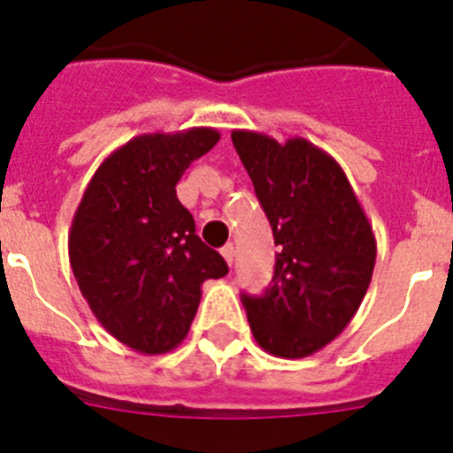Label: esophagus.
I'll return each instance as SVG.
<instances>
[{"mask_svg": "<svg viewBox=\"0 0 453 453\" xmlns=\"http://www.w3.org/2000/svg\"><path fill=\"white\" fill-rule=\"evenodd\" d=\"M222 256H224V261L229 263V265H234V258H235V247L231 245V242H229V245H224V247H222Z\"/></svg>", "mask_w": 453, "mask_h": 453, "instance_id": "obj_1", "label": "esophagus"}]
</instances>
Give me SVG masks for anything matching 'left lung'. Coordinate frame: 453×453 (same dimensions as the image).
<instances>
[{"label":"left lung","instance_id":"1","mask_svg":"<svg viewBox=\"0 0 453 453\" xmlns=\"http://www.w3.org/2000/svg\"><path fill=\"white\" fill-rule=\"evenodd\" d=\"M234 147L279 247L265 295H242L256 342L303 358L345 331L372 281L376 240L334 156L303 138L234 131Z\"/></svg>","mask_w":453,"mask_h":453}]
</instances>
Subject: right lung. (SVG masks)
<instances>
[{
  "label": "right lung",
  "mask_w": 453,
  "mask_h": 453,
  "mask_svg": "<svg viewBox=\"0 0 453 453\" xmlns=\"http://www.w3.org/2000/svg\"><path fill=\"white\" fill-rule=\"evenodd\" d=\"M218 140L208 127L135 135L97 167L72 219L79 290L104 329L140 354L181 345L202 283L229 272L177 197L183 172Z\"/></svg>",
  "instance_id": "add662e5"
}]
</instances>
